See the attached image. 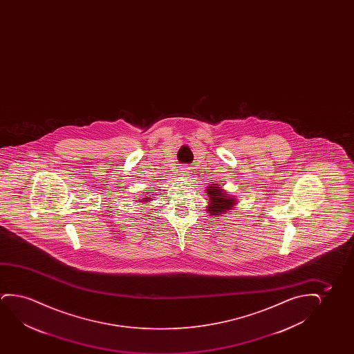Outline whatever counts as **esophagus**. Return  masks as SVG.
<instances>
[{
	"mask_svg": "<svg viewBox=\"0 0 354 354\" xmlns=\"http://www.w3.org/2000/svg\"><path fill=\"white\" fill-rule=\"evenodd\" d=\"M181 174L184 175V176H189V168H183V169H181Z\"/></svg>",
	"mask_w": 354,
	"mask_h": 354,
	"instance_id": "1",
	"label": "esophagus"
}]
</instances>
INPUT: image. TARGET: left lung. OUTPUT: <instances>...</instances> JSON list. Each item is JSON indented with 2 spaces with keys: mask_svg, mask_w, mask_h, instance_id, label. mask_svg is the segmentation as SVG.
<instances>
[{
  "mask_svg": "<svg viewBox=\"0 0 354 354\" xmlns=\"http://www.w3.org/2000/svg\"><path fill=\"white\" fill-rule=\"evenodd\" d=\"M207 194L209 196V205L207 207V212L209 215L218 216L225 214L233 208V205L237 202V199L233 196H227V192L223 191V187H218V185H209Z\"/></svg>",
  "mask_w": 354,
  "mask_h": 354,
  "instance_id": "1",
  "label": "left lung"
}]
</instances>
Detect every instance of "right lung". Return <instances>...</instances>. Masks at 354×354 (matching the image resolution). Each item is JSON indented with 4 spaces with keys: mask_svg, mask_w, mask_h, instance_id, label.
<instances>
[{
    "mask_svg": "<svg viewBox=\"0 0 354 354\" xmlns=\"http://www.w3.org/2000/svg\"><path fill=\"white\" fill-rule=\"evenodd\" d=\"M151 199L152 198H150V197H145V198L142 199L141 202H149V201H151Z\"/></svg>",
    "mask_w": 354,
    "mask_h": 354,
    "instance_id": "add662e5",
    "label": "right lung"
}]
</instances>
